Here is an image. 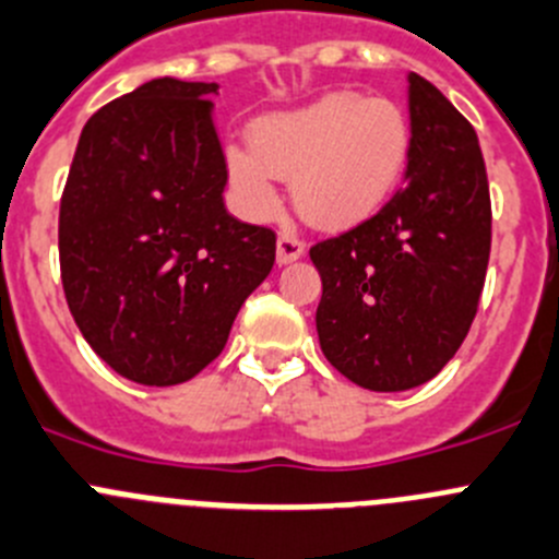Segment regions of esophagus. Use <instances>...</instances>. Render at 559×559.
<instances>
[{
    "label": "esophagus",
    "mask_w": 559,
    "mask_h": 559,
    "mask_svg": "<svg viewBox=\"0 0 559 559\" xmlns=\"http://www.w3.org/2000/svg\"><path fill=\"white\" fill-rule=\"evenodd\" d=\"M302 253H306V242L297 235H292V231H284V235L278 237V242H275V262L278 264H292L295 259H300Z\"/></svg>",
    "instance_id": "1"
}]
</instances>
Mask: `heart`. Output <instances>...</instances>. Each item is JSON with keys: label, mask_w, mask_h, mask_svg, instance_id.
<instances>
[{"label": "heart", "mask_w": 559, "mask_h": 559, "mask_svg": "<svg viewBox=\"0 0 559 559\" xmlns=\"http://www.w3.org/2000/svg\"><path fill=\"white\" fill-rule=\"evenodd\" d=\"M251 150H226L242 213H278V180H295V204L319 226H349L377 213L399 188L412 155V124L399 103L328 92L313 103L259 117Z\"/></svg>", "instance_id": "obj_1"}]
</instances>
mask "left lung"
I'll use <instances>...</instances> for the list:
<instances>
[{
	"instance_id": "obj_1",
	"label": "left lung",
	"mask_w": 559,
	"mask_h": 559,
	"mask_svg": "<svg viewBox=\"0 0 559 559\" xmlns=\"http://www.w3.org/2000/svg\"><path fill=\"white\" fill-rule=\"evenodd\" d=\"M404 188L373 218L311 248L324 357L377 393L417 388L467 338L491 251L486 164L473 124L409 73Z\"/></svg>"
}]
</instances>
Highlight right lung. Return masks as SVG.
<instances>
[{
  "label": "right lung",
  "instance_id": "obj_1",
  "mask_svg": "<svg viewBox=\"0 0 559 559\" xmlns=\"http://www.w3.org/2000/svg\"><path fill=\"white\" fill-rule=\"evenodd\" d=\"M215 81L153 79L84 124L59 207V267L86 344L119 377L188 382L270 275L275 235L226 213Z\"/></svg>",
  "mask_w": 559,
  "mask_h": 559
}]
</instances>
